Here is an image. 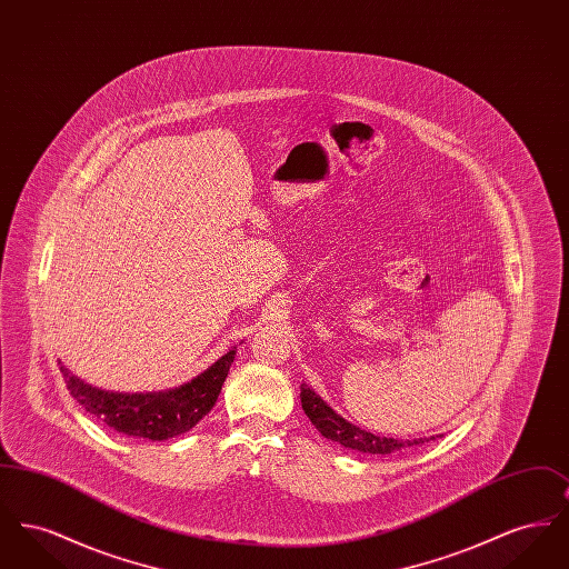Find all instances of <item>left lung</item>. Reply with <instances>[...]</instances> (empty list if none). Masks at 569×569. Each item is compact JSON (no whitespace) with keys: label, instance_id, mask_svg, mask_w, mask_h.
Wrapping results in <instances>:
<instances>
[{"label":"left lung","instance_id":"left-lung-1","mask_svg":"<svg viewBox=\"0 0 569 569\" xmlns=\"http://www.w3.org/2000/svg\"><path fill=\"white\" fill-rule=\"evenodd\" d=\"M300 403L307 413V418L311 420V425L325 435L326 439H332L346 448H352L365 455H392L397 450H406L411 446H420L429 439H395V437H378V435L362 431L360 427H353L352 422H348L346 418H341L339 413H335L325 401L305 383L300 386ZM435 439V437H431Z\"/></svg>","mask_w":569,"mask_h":569}]
</instances>
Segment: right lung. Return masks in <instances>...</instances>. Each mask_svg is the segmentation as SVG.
I'll return each instance as SVG.
<instances>
[{
    "label": "right lung",
    "mask_w": 569,
    "mask_h": 569,
    "mask_svg": "<svg viewBox=\"0 0 569 569\" xmlns=\"http://www.w3.org/2000/svg\"><path fill=\"white\" fill-rule=\"evenodd\" d=\"M234 350L223 353L204 373L168 392L123 395L107 392L74 378L61 362L59 371L70 395L110 429L151 441L170 439L196 427L216 406L221 386L234 362Z\"/></svg>",
    "instance_id": "obj_1"
}]
</instances>
